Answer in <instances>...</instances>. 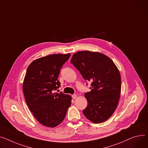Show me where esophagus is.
Returning a JSON list of instances; mask_svg holds the SVG:
<instances>
[{
    "instance_id": "obj_1",
    "label": "esophagus",
    "mask_w": 148,
    "mask_h": 148,
    "mask_svg": "<svg viewBox=\"0 0 148 148\" xmlns=\"http://www.w3.org/2000/svg\"><path fill=\"white\" fill-rule=\"evenodd\" d=\"M77 96L76 95H72V97H73V99H75L76 98H77Z\"/></svg>"
}]
</instances>
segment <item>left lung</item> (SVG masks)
<instances>
[{"label":"left lung","mask_w":148,"mask_h":148,"mask_svg":"<svg viewBox=\"0 0 148 148\" xmlns=\"http://www.w3.org/2000/svg\"><path fill=\"white\" fill-rule=\"evenodd\" d=\"M71 63L85 80L92 82L91 91L84 94L87 106L83 114L94 123L106 121L120 99L121 79L119 69L111 59L97 52H78L73 55Z\"/></svg>","instance_id":"8db88e82"}]
</instances>
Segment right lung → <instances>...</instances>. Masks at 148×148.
Returning a JSON list of instances; mask_svg holds the SVG:
<instances>
[{
  "instance_id": "add662e5",
  "label": "right lung",
  "mask_w": 148,
  "mask_h": 148,
  "mask_svg": "<svg viewBox=\"0 0 148 148\" xmlns=\"http://www.w3.org/2000/svg\"><path fill=\"white\" fill-rule=\"evenodd\" d=\"M71 56L53 54L37 59L29 65L23 88L26 103L36 120L43 125L55 127L64 120L71 104V96L53 93L60 87V70Z\"/></svg>"
}]
</instances>
